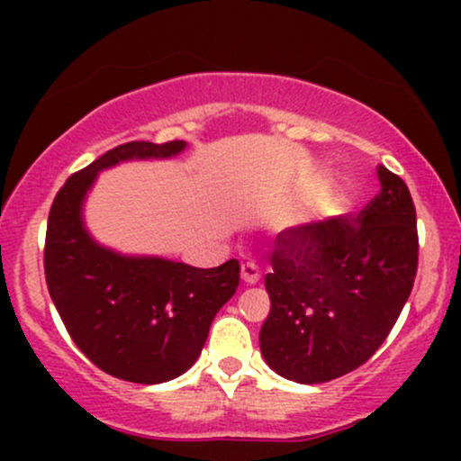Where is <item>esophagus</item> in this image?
I'll return each instance as SVG.
<instances>
[{"instance_id": "1", "label": "esophagus", "mask_w": 461, "mask_h": 461, "mask_svg": "<svg viewBox=\"0 0 461 461\" xmlns=\"http://www.w3.org/2000/svg\"><path fill=\"white\" fill-rule=\"evenodd\" d=\"M240 275H242V282L245 284H258L260 282V267H258L256 262H245L240 268Z\"/></svg>"}]
</instances>
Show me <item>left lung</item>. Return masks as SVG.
Listing matches in <instances>:
<instances>
[{
  "label": "left lung",
  "mask_w": 461,
  "mask_h": 461,
  "mask_svg": "<svg viewBox=\"0 0 461 461\" xmlns=\"http://www.w3.org/2000/svg\"><path fill=\"white\" fill-rule=\"evenodd\" d=\"M377 177L382 190L353 219L290 227L275 238L260 348L290 382H331L362 366L410 297L418 268L414 201L385 167Z\"/></svg>",
  "instance_id": "left-lung-1"
}]
</instances>
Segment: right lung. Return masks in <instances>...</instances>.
<instances>
[{
	"label": "right lung",
	"instance_id": "add662e5",
	"mask_svg": "<svg viewBox=\"0 0 461 461\" xmlns=\"http://www.w3.org/2000/svg\"><path fill=\"white\" fill-rule=\"evenodd\" d=\"M184 140H131L73 173L58 190L45 236V279L79 351L97 368L134 384L176 379L197 362L216 312L234 297L240 264L194 268L134 258L93 240L82 203L99 171L125 160L171 158Z\"/></svg>",
	"mask_w": 461,
	"mask_h": 461
}]
</instances>
